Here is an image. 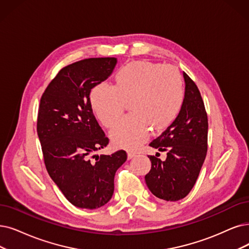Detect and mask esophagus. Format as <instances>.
Here are the masks:
<instances>
[{
  "label": "esophagus",
  "instance_id": "34e87169",
  "mask_svg": "<svg viewBox=\"0 0 249 249\" xmlns=\"http://www.w3.org/2000/svg\"><path fill=\"white\" fill-rule=\"evenodd\" d=\"M136 156V153L135 152H132V151H128L127 152V159H132L133 157Z\"/></svg>",
  "mask_w": 249,
  "mask_h": 249
}]
</instances>
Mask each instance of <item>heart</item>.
I'll list each match as a JSON object with an SVG mask.
<instances>
[{
    "label": "heart",
    "instance_id": "obj_1",
    "mask_svg": "<svg viewBox=\"0 0 249 249\" xmlns=\"http://www.w3.org/2000/svg\"><path fill=\"white\" fill-rule=\"evenodd\" d=\"M184 100L180 71L171 65L146 60L124 65L116 71L113 86L99 84L90 95L94 111L106 127L116 123L130 102L132 113L122 118L110 133L115 146L130 150L147 140L151 127L160 131L171 125Z\"/></svg>",
    "mask_w": 249,
    "mask_h": 249
}]
</instances>
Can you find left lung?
<instances>
[{"label":"left lung","instance_id":"obj_1","mask_svg":"<svg viewBox=\"0 0 249 249\" xmlns=\"http://www.w3.org/2000/svg\"><path fill=\"white\" fill-rule=\"evenodd\" d=\"M185 100L176 121L149 144L166 151L164 161L148 155L151 170L145 182L153 195L166 201L183 199L192 190L207 153L208 121L196 84L184 72Z\"/></svg>","mask_w":249,"mask_h":249}]
</instances>
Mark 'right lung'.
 Segmentation results:
<instances>
[{
  "label": "right lung",
  "mask_w": 249,
  "mask_h": 249,
  "mask_svg": "<svg viewBox=\"0 0 249 249\" xmlns=\"http://www.w3.org/2000/svg\"><path fill=\"white\" fill-rule=\"evenodd\" d=\"M115 64L114 57L69 64L50 82L39 102L36 132L47 172L76 207L94 210L110 200L115 172L127 157L124 150L91 157L109 139L93 113L90 93Z\"/></svg>",
  "instance_id": "obj_1"
}]
</instances>
